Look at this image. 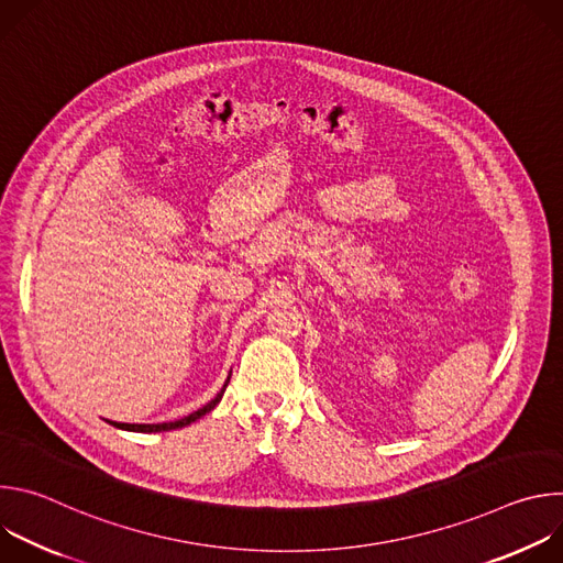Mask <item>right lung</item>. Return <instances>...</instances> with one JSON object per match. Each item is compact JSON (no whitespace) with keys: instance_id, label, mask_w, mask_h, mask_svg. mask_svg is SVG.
<instances>
[{"instance_id":"add662e5","label":"right lung","mask_w":563,"mask_h":563,"mask_svg":"<svg viewBox=\"0 0 563 563\" xmlns=\"http://www.w3.org/2000/svg\"><path fill=\"white\" fill-rule=\"evenodd\" d=\"M229 378H231V374L227 376V380H224V385H222V389L209 400L207 406H202L200 410H196V412H191L189 417H185V419H178V421H169V423H115V421H109L113 428H120V430H129V432H169V430H178V428H185V426H189V423H194V421H198L200 417H205L207 412H211L218 404H220V398H222V394H224V389H227V383H229Z\"/></svg>"}]
</instances>
